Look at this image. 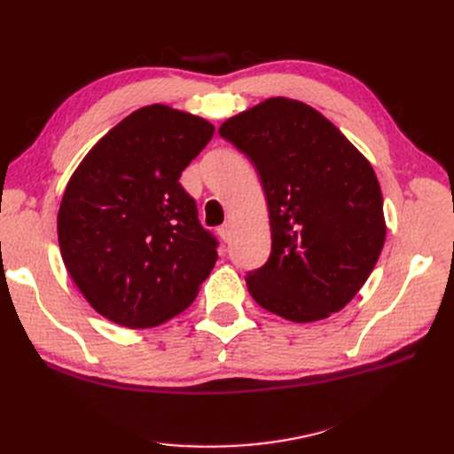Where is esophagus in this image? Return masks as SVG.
Wrapping results in <instances>:
<instances>
[{
  "mask_svg": "<svg viewBox=\"0 0 454 454\" xmlns=\"http://www.w3.org/2000/svg\"><path fill=\"white\" fill-rule=\"evenodd\" d=\"M217 232H219V237L223 239V242H229L231 240V232H232V229H231V223H225V225H222L217 229Z\"/></svg>",
  "mask_w": 454,
  "mask_h": 454,
  "instance_id": "esophagus-1",
  "label": "esophagus"
}]
</instances>
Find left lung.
Returning a JSON list of instances; mask_svg holds the SVG:
<instances>
[{
  "mask_svg": "<svg viewBox=\"0 0 454 454\" xmlns=\"http://www.w3.org/2000/svg\"><path fill=\"white\" fill-rule=\"evenodd\" d=\"M219 134L254 160L267 199L270 257L246 277L255 303L297 324L345 309L387 239L371 162L318 109L284 96L227 119Z\"/></svg>",
  "mask_w": 454,
  "mask_h": 454,
  "instance_id": "left-lung-1",
  "label": "left lung"
}]
</instances>
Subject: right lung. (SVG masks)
Returning a JSON list of instances; mask_svg holds the SVG:
<instances>
[{
    "mask_svg": "<svg viewBox=\"0 0 454 454\" xmlns=\"http://www.w3.org/2000/svg\"><path fill=\"white\" fill-rule=\"evenodd\" d=\"M214 125L151 104L92 145L66 185L57 229L66 270L87 303L122 327L184 312L215 265V240L180 176Z\"/></svg>",
    "mask_w": 454,
    "mask_h": 454,
    "instance_id": "right-lung-1",
    "label": "right lung"
}]
</instances>
